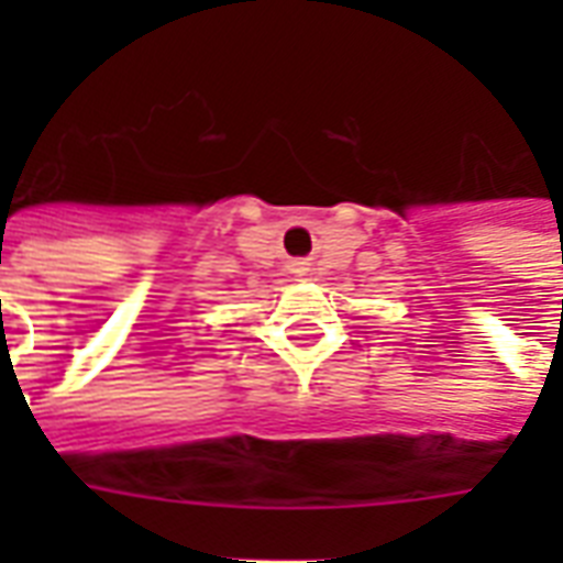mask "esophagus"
I'll return each instance as SVG.
<instances>
[{
  "label": "esophagus",
  "instance_id": "obj_1",
  "mask_svg": "<svg viewBox=\"0 0 563 563\" xmlns=\"http://www.w3.org/2000/svg\"><path fill=\"white\" fill-rule=\"evenodd\" d=\"M307 268H303V263H295V274H303Z\"/></svg>",
  "mask_w": 563,
  "mask_h": 563
}]
</instances>
